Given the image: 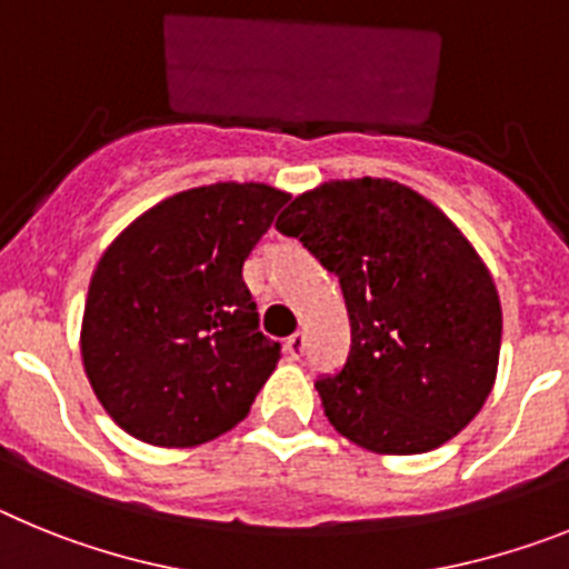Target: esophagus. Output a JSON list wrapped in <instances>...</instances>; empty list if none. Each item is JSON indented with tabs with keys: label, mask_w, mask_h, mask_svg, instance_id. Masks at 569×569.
Wrapping results in <instances>:
<instances>
[{
	"label": "esophagus",
	"mask_w": 569,
	"mask_h": 569,
	"mask_svg": "<svg viewBox=\"0 0 569 569\" xmlns=\"http://www.w3.org/2000/svg\"><path fill=\"white\" fill-rule=\"evenodd\" d=\"M286 352H289V358L300 360L306 352V335L303 332H295L291 338H286Z\"/></svg>",
	"instance_id": "obj_1"
}]
</instances>
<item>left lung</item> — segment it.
I'll return each instance as SVG.
<instances>
[{"mask_svg": "<svg viewBox=\"0 0 569 569\" xmlns=\"http://www.w3.org/2000/svg\"><path fill=\"white\" fill-rule=\"evenodd\" d=\"M278 231L343 289L352 346L315 380L329 423L387 456L461 432L496 383L501 303L456 223L401 182L360 177L295 197Z\"/></svg>", "mask_w": 569, "mask_h": 569, "instance_id": "left-lung-1", "label": "left lung"}]
</instances>
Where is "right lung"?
Segmentation results:
<instances>
[{
	"mask_svg": "<svg viewBox=\"0 0 569 569\" xmlns=\"http://www.w3.org/2000/svg\"><path fill=\"white\" fill-rule=\"evenodd\" d=\"M289 194L214 182L148 209L102 254L82 318L93 392L128 435L197 447L249 415L280 360L243 263Z\"/></svg>",
	"mask_w": 569,
	"mask_h": 569,
	"instance_id": "obj_1",
	"label": "right lung"
}]
</instances>
